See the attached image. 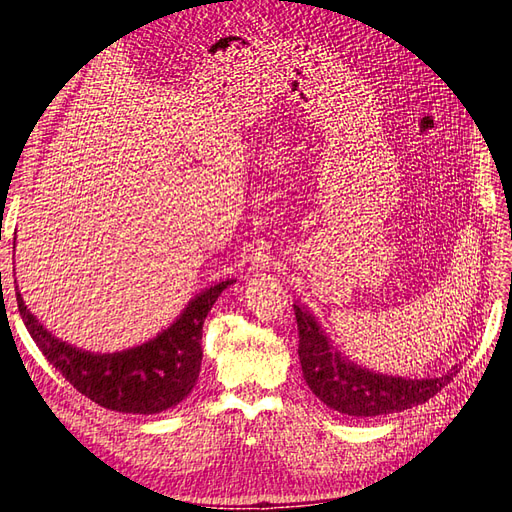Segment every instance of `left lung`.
<instances>
[{"mask_svg": "<svg viewBox=\"0 0 512 512\" xmlns=\"http://www.w3.org/2000/svg\"><path fill=\"white\" fill-rule=\"evenodd\" d=\"M299 324V361L303 378L327 408L356 418L380 416L421 406L453 380L457 367L438 378L410 380L376 374L348 361L305 305L294 303Z\"/></svg>", "mask_w": 512, "mask_h": 512, "instance_id": "left-lung-1", "label": "left lung"}]
</instances>
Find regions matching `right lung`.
Listing matches in <instances>:
<instances>
[{"instance_id":"add662e5","label":"right lung","mask_w":512,"mask_h":512,"mask_svg":"<svg viewBox=\"0 0 512 512\" xmlns=\"http://www.w3.org/2000/svg\"><path fill=\"white\" fill-rule=\"evenodd\" d=\"M237 280L200 290L170 327L141 346L117 352H89L46 331L29 312L19 286L17 303L25 327L40 352L76 391L106 410L160 414L192 393L203 363V324L220 294Z\"/></svg>"}]
</instances>
